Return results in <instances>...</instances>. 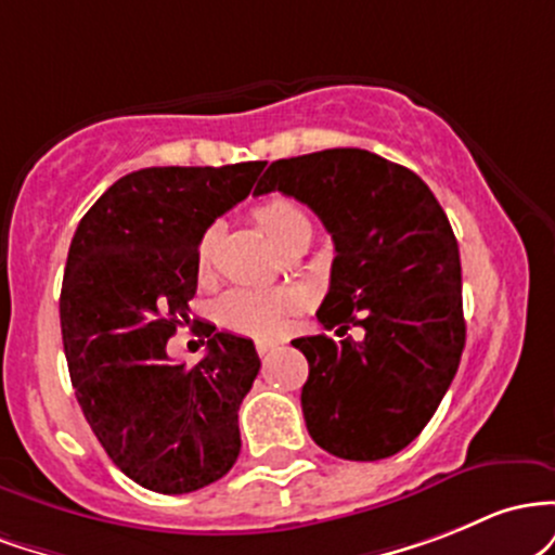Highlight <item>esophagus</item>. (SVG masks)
Here are the masks:
<instances>
[{"instance_id": "34e87169", "label": "esophagus", "mask_w": 555, "mask_h": 555, "mask_svg": "<svg viewBox=\"0 0 555 555\" xmlns=\"http://www.w3.org/2000/svg\"><path fill=\"white\" fill-rule=\"evenodd\" d=\"M278 348L275 340H257V353L259 357H267V353H272Z\"/></svg>"}]
</instances>
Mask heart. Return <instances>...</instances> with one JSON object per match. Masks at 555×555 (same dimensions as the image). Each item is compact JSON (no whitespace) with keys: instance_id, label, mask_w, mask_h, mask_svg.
<instances>
[{"instance_id":"obj_1","label":"heart","mask_w":555,"mask_h":555,"mask_svg":"<svg viewBox=\"0 0 555 555\" xmlns=\"http://www.w3.org/2000/svg\"><path fill=\"white\" fill-rule=\"evenodd\" d=\"M254 220L261 228V233L272 241V244L283 248L291 241L301 238L311 233V222L307 211L298 207L291 198H267L254 209ZM211 246H215V228H209L202 235L196 248L198 270H207L211 259ZM291 307L288 294L280 291H259V288H238L230 291L220 304L222 322L235 333L246 335H275L283 325L285 311Z\"/></svg>"}]
</instances>
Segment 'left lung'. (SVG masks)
<instances>
[{
	"instance_id": "left-lung-1",
	"label": "left lung",
	"mask_w": 555,
	"mask_h": 555,
	"mask_svg": "<svg viewBox=\"0 0 555 555\" xmlns=\"http://www.w3.org/2000/svg\"><path fill=\"white\" fill-rule=\"evenodd\" d=\"M280 191L333 235L317 320L333 335L291 340L309 361L301 390L317 446L348 462L406 448L433 420L462 361V259L443 207L416 172L366 149L278 159L254 194ZM348 326H361L353 341Z\"/></svg>"
}]
</instances>
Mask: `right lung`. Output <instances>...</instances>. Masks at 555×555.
<instances>
[{
    "mask_svg": "<svg viewBox=\"0 0 555 555\" xmlns=\"http://www.w3.org/2000/svg\"><path fill=\"white\" fill-rule=\"evenodd\" d=\"M261 170L264 162L130 172L86 211L67 251L60 325L76 398L112 464L154 493L207 488L241 453L257 348L209 327L207 357L189 370L172 364L167 340L189 322L198 241Z\"/></svg>",
    "mask_w": 555,
    "mask_h": 555,
    "instance_id": "right-lung-1",
    "label": "right lung"
}]
</instances>
